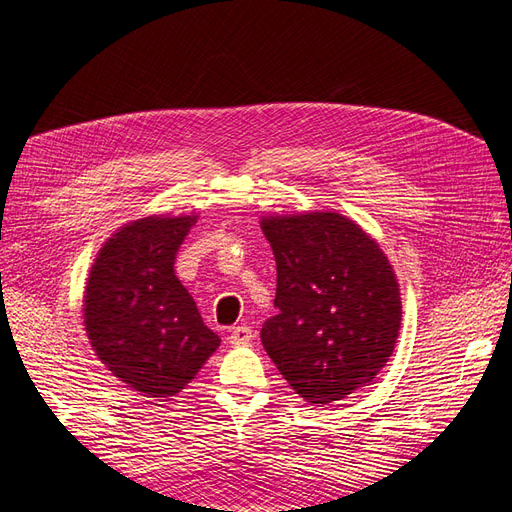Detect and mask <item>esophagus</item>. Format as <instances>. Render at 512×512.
I'll return each instance as SVG.
<instances>
[{
	"mask_svg": "<svg viewBox=\"0 0 512 512\" xmlns=\"http://www.w3.org/2000/svg\"><path fill=\"white\" fill-rule=\"evenodd\" d=\"M252 337H254V335H252V329L247 327V324H239V327H232V329H230V335H228L232 346H245V344H250Z\"/></svg>",
	"mask_w": 512,
	"mask_h": 512,
	"instance_id": "34e87169",
	"label": "esophagus"
}]
</instances>
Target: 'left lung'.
<instances>
[{"mask_svg":"<svg viewBox=\"0 0 512 512\" xmlns=\"http://www.w3.org/2000/svg\"><path fill=\"white\" fill-rule=\"evenodd\" d=\"M277 265V316L260 339L294 393L333 404L389 363L401 324L395 271L380 245L342 213L260 222Z\"/></svg>","mask_w":512,"mask_h":512,"instance_id":"obj_1","label":"left lung"}]
</instances>
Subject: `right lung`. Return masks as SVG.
<instances>
[{"label":"right lung","instance_id":"add662e5","mask_svg":"<svg viewBox=\"0 0 512 512\" xmlns=\"http://www.w3.org/2000/svg\"><path fill=\"white\" fill-rule=\"evenodd\" d=\"M196 215H149L121 226L91 265L83 320L104 367L145 397H173L218 350L175 275V258Z\"/></svg>","mask_w":512,"mask_h":512}]
</instances>
